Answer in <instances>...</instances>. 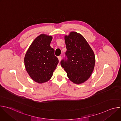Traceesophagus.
Returning <instances> with one entry per match:
<instances>
[{
	"instance_id": "obj_1",
	"label": "esophagus",
	"mask_w": 121,
	"mask_h": 121,
	"mask_svg": "<svg viewBox=\"0 0 121 121\" xmlns=\"http://www.w3.org/2000/svg\"><path fill=\"white\" fill-rule=\"evenodd\" d=\"M58 59L59 61L60 62L61 60V56H59L58 57Z\"/></svg>"
}]
</instances>
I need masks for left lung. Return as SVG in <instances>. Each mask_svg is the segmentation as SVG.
I'll list each match as a JSON object with an SVG mask.
<instances>
[{
	"instance_id": "left-lung-1",
	"label": "left lung",
	"mask_w": 121,
	"mask_h": 121,
	"mask_svg": "<svg viewBox=\"0 0 121 121\" xmlns=\"http://www.w3.org/2000/svg\"><path fill=\"white\" fill-rule=\"evenodd\" d=\"M67 59L61 65L70 81L80 84L87 81L94 70L95 56L89 44L81 34L71 31L65 36Z\"/></svg>"
}]
</instances>
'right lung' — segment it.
Masks as SVG:
<instances>
[{
	"mask_svg": "<svg viewBox=\"0 0 121 121\" xmlns=\"http://www.w3.org/2000/svg\"><path fill=\"white\" fill-rule=\"evenodd\" d=\"M52 39V36L40 34L32 42L24 57L27 73L38 83L49 80L58 63L55 50L50 46Z\"/></svg>",
	"mask_w": 121,
	"mask_h": 121,
	"instance_id": "add662e5",
	"label": "right lung"
}]
</instances>
